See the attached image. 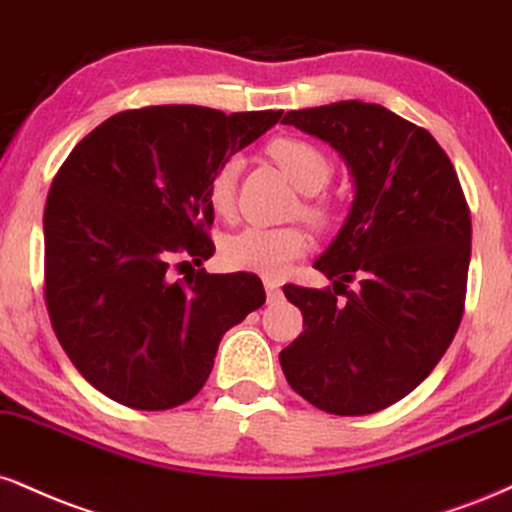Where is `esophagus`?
<instances>
[{
  "label": "esophagus",
  "instance_id": "34e87169",
  "mask_svg": "<svg viewBox=\"0 0 512 512\" xmlns=\"http://www.w3.org/2000/svg\"><path fill=\"white\" fill-rule=\"evenodd\" d=\"M264 291H267L269 303H276V300H281V295H283L281 286L274 279H264Z\"/></svg>",
  "mask_w": 512,
  "mask_h": 512
}]
</instances>
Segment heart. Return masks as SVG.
<instances>
[{"mask_svg": "<svg viewBox=\"0 0 512 512\" xmlns=\"http://www.w3.org/2000/svg\"><path fill=\"white\" fill-rule=\"evenodd\" d=\"M267 155L281 166V171L293 181V186L305 193L300 209L315 224H326L331 209L319 197L331 178L329 157L317 145L303 138H274L267 145ZM240 162L238 157H226L207 183V200L217 217H229L236 205V181ZM310 248V233L303 226H245L233 233L221 245V262L231 272H252L274 279L291 267L293 260L305 255Z\"/></svg>", "mask_w": 512, "mask_h": 512, "instance_id": "1", "label": "heart"}]
</instances>
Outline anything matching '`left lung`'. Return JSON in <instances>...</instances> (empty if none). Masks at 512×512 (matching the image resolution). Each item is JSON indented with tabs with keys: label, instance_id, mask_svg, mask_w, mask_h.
<instances>
[{
	"label": "left lung",
	"instance_id": "8db88e82",
	"mask_svg": "<svg viewBox=\"0 0 512 512\" xmlns=\"http://www.w3.org/2000/svg\"><path fill=\"white\" fill-rule=\"evenodd\" d=\"M283 123L334 147L355 197L315 262L334 291L283 286L303 334L279 353L281 369L315 408L372 415L417 389L451 346L465 307L470 209L432 133L381 104L334 102Z\"/></svg>",
	"mask_w": 512,
	"mask_h": 512
}]
</instances>
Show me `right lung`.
<instances>
[{"label":"right lung","mask_w":512,"mask_h":512,"mask_svg":"<svg viewBox=\"0 0 512 512\" xmlns=\"http://www.w3.org/2000/svg\"><path fill=\"white\" fill-rule=\"evenodd\" d=\"M281 114L128 109L61 164L45 205L47 312L69 360L107 398L135 410L188 403L221 336L264 305L255 274L197 269L171 281L169 267L214 255L209 176Z\"/></svg>","instance_id":"add662e5"}]
</instances>
